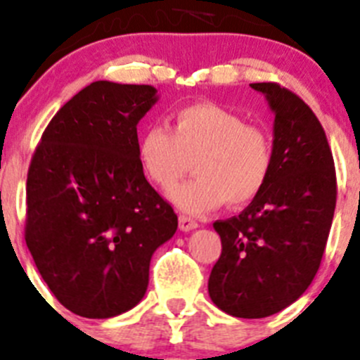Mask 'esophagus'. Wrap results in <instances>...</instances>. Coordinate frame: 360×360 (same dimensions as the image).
Returning <instances> with one entry per match:
<instances>
[{"label": "esophagus", "instance_id": "esophagus-1", "mask_svg": "<svg viewBox=\"0 0 360 360\" xmlns=\"http://www.w3.org/2000/svg\"><path fill=\"white\" fill-rule=\"evenodd\" d=\"M197 226H198V223L195 221L193 218H190V216H184V214L179 216V229L183 230V232H190V230L197 229Z\"/></svg>", "mask_w": 360, "mask_h": 360}]
</instances>
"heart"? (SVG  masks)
<instances>
[{"instance_id": "b5f03b06", "label": "heart", "mask_w": 360, "mask_h": 360, "mask_svg": "<svg viewBox=\"0 0 360 360\" xmlns=\"http://www.w3.org/2000/svg\"><path fill=\"white\" fill-rule=\"evenodd\" d=\"M137 155L148 179L162 190H170L193 162L197 177L170 191V200L190 214L214 211L225 202L250 204L267 184L274 162L273 139L264 127L209 102L177 110L172 130L148 128Z\"/></svg>"}]
</instances>
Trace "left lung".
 I'll list each match as a JSON object with an SVG mask.
<instances>
[{"mask_svg":"<svg viewBox=\"0 0 360 360\" xmlns=\"http://www.w3.org/2000/svg\"><path fill=\"white\" fill-rule=\"evenodd\" d=\"M274 112V162L258 197L214 221L221 255L209 297L237 319H264L297 301L322 262L336 207V169L311 109L276 82L250 84Z\"/></svg>","mask_w":360,"mask_h":360,"instance_id":"left-lung-1","label":"left lung"}]
</instances>
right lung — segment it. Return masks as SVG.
<instances>
[{"mask_svg": "<svg viewBox=\"0 0 360 360\" xmlns=\"http://www.w3.org/2000/svg\"><path fill=\"white\" fill-rule=\"evenodd\" d=\"M156 100L153 86L96 80L56 112L31 158L26 244L56 299L79 316L137 306L153 253L177 230L137 155V124Z\"/></svg>", "mask_w": 360, "mask_h": 360, "instance_id": "1", "label": "right lung"}]
</instances>
